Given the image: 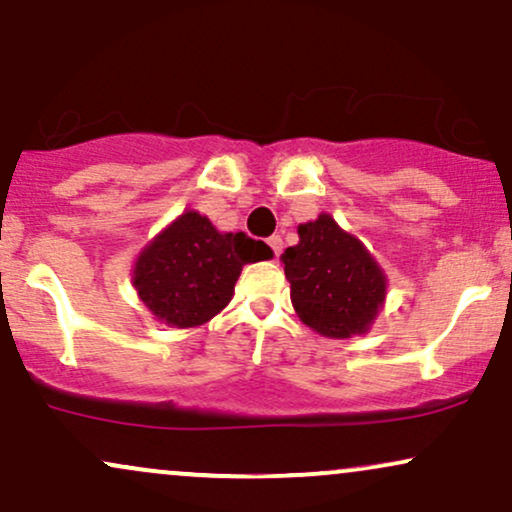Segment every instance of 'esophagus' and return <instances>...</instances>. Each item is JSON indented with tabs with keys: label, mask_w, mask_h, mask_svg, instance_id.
I'll return each mask as SVG.
<instances>
[{
	"label": "esophagus",
	"mask_w": 512,
	"mask_h": 512,
	"mask_svg": "<svg viewBox=\"0 0 512 512\" xmlns=\"http://www.w3.org/2000/svg\"><path fill=\"white\" fill-rule=\"evenodd\" d=\"M267 243H269V248H272V250H274V255H276V257H279V255H281V252H283V238H281V236H272V238H269V240H267Z\"/></svg>",
	"instance_id": "esophagus-1"
}]
</instances>
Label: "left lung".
Wrapping results in <instances>:
<instances>
[{
    "instance_id": "left-lung-1",
    "label": "left lung",
    "mask_w": 512,
    "mask_h": 512,
    "mask_svg": "<svg viewBox=\"0 0 512 512\" xmlns=\"http://www.w3.org/2000/svg\"><path fill=\"white\" fill-rule=\"evenodd\" d=\"M298 236L281 255L298 317L329 338L367 334L386 298L377 260L329 214L300 224Z\"/></svg>"
}]
</instances>
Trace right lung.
I'll use <instances>...</instances> for the list:
<instances>
[{
  "instance_id": "right-lung-1",
  "label": "right lung",
  "mask_w": 512,
  "mask_h": 512,
  "mask_svg": "<svg viewBox=\"0 0 512 512\" xmlns=\"http://www.w3.org/2000/svg\"><path fill=\"white\" fill-rule=\"evenodd\" d=\"M272 255L262 240L219 233L207 217L188 209L140 252L133 286L159 322L190 329L231 303L243 264Z\"/></svg>"
}]
</instances>
